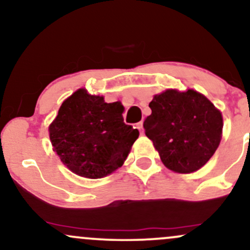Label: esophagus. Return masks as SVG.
<instances>
[{
  "mask_svg": "<svg viewBox=\"0 0 250 250\" xmlns=\"http://www.w3.org/2000/svg\"><path fill=\"white\" fill-rule=\"evenodd\" d=\"M136 127H137V129H139V130H140V133H141V134L145 133V130H143V122H142V121L137 123Z\"/></svg>",
  "mask_w": 250,
  "mask_h": 250,
  "instance_id": "obj_1",
  "label": "esophagus"
}]
</instances>
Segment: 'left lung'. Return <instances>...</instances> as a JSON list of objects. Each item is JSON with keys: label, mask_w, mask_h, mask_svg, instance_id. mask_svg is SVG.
<instances>
[{"label": "left lung", "mask_w": 250, "mask_h": 250, "mask_svg": "<svg viewBox=\"0 0 250 250\" xmlns=\"http://www.w3.org/2000/svg\"><path fill=\"white\" fill-rule=\"evenodd\" d=\"M149 107L143 128L169 170L194 173L210 160L222 139L223 117L203 94L166 89Z\"/></svg>", "instance_id": "obj_1"}]
</instances>
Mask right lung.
Here are the masks:
<instances>
[{"mask_svg":"<svg viewBox=\"0 0 250 250\" xmlns=\"http://www.w3.org/2000/svg\"><path fill=\"white\" fill-rule=\"evenodd\" d=\"M120 101L107 103L101 95L80 88L62 102L49 125L53 150L63 165L85 179H102L125 161L139 130L123 122Z\"/></svg>","mask_w":250,"mask_h":250,"instance_id":"1","label":"right lung"}]
</instances>
